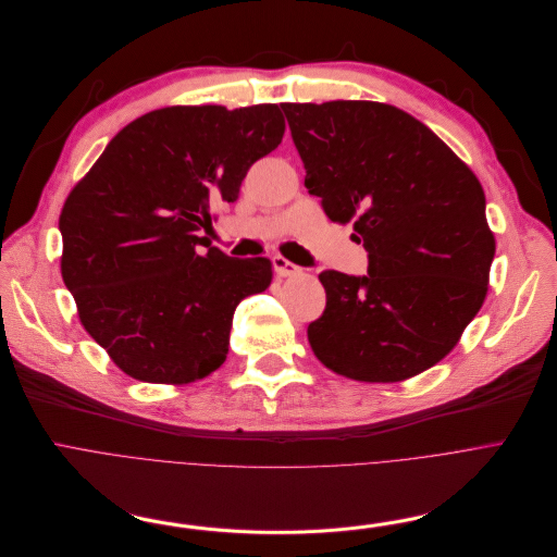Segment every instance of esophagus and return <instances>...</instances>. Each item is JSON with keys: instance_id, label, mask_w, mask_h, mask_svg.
Listing matches in <instances>:
<instances>
[{"instance_id": "34e87169", "label": "esophagus", "mask_w": 557, "mask_h": 557, "mask_svg": "<svg viewBox=\"0 0 557 557\" xmlns=\"http://www.w3.org/2000/svg\"><path fill=\"white\" fill-rule=\"evenodd\" d=\"M274 272L278 276H297L301 272V268H299V264H295V262H289L283 256H274Z\"/></svg>"}]
</instances>
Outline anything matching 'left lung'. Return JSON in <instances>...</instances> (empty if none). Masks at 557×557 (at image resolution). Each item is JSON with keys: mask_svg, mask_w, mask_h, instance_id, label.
<instances>
[{"mask_svg": "<svg viewBox=\"0 0 557 557\" xmlns=\"http://www.w3.org/2000/svg\"><path fill=\"white\" fill-rule=\"evenodd\" d=\"M306 188L354 220L367 274L324 270L308 342L333 372L396 383L440 362L481 310L494 260L485 193L433 131L379 101L281 103Z\"/></svg>", "mask_w": 557, "mask_h": 557, "instance_id": "8db88e82", "label": "left lung"}]
</instances>
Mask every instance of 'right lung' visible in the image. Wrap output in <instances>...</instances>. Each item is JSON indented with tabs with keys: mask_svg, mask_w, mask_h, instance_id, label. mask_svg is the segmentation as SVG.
<instances>
[{
	"mask_svg": "<svg viewBox=\"0 0 557 557\" xmlns=\"http://www.w3.org/2000/svg\"><path fill=\"white\" fill-rule=\"evenodd\" d=\"M283 131L276 103L170 106L126 124L74 185L59 220L63 281L124 374L181 385L226 360L233 312L268 289L272 262L199 256V231Z\"/></svg>",
	"mask_w": 557,
	"mask_h": 557,
	"instance_id": "add662e5",
	"label": "right lung"
}]
</instances>
